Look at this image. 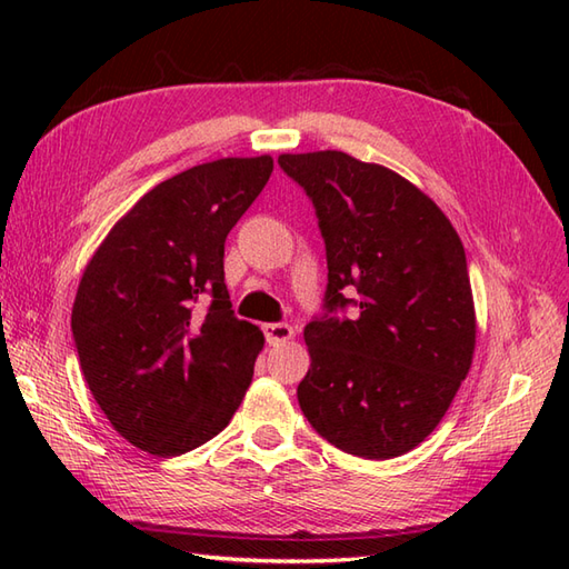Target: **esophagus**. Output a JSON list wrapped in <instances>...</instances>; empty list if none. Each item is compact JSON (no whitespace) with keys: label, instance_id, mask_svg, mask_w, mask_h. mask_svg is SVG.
Masks as SVG:
<instances>
[{"label":"esophagus","instance_id":"34e87169","mask_svg":"<svg viewBox=\"0 0 569 569\" xmlns=\"http://www.w3.org/2000/svg\"><path fill=\"white\" fill-rule=\"evenodd\" d=\"M263 335H266V342L276 347V345L293 340V328L286 322H269V325H263Z\"/></svg>","mask_w":569,"mask_h":569}]
</instances>
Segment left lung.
<instances>
[{
	"label": "left lung",
	"mask_w": 569,
	"mask_h": 569,
	"mask_svg": "<svg viewBox=\"0 0 569 569\" xmlns=\"http://www.w3.org/2000/svg\"><path fill=\"white\" fill-rule=\"evenodd\" d=\"M278 163L316 204L330 271L325 308H359L352 320L325 316L306 328L300 410L349 455H406L438 428L475 359L462 239L391 168L330 149L281 153Z\"/></svg>",
	"instance_id": "8db88e82"
}]
</instances>
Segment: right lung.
Wrapping results in <instances>:
<instances>
[{"label":"right lung","mask_w":569,"mask_h":569,"mask_svg":"<svg viewBox=\"0 0 569 569\" xmlns=\"http://www.w3.org/2000/svg\"><path fill=\"white\" fill-rule=\"evenodd\" d=\"M273 171L269 153L163 180L94 249L72 303L82 377L112 428L153 457L196 450L244 401L263 332L237 320L224 239ZM202 292L208 313H196Z\"/></svg>","instance_id":"1"}]
</instances>
